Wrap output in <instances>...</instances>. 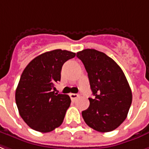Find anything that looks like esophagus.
Wrapping results in <instances>:
<instances>
[{
    "label": "esophagus",
    "instance_id": "obj_1",
    "mask_svg": "<svg viewBox=\"0 0 149 149\" xmlns=\"http://www.w3.org/2000/svg\"><path fill=\"white\" fill-rule=\"evenodd\" d=\"M70 97L72 100H75L76 98H77L78 95H77V94H72V93H71V94H70Z\"/></svg>",
    "mask_w": 149,
    "mask_h": 149
}]
</instances>
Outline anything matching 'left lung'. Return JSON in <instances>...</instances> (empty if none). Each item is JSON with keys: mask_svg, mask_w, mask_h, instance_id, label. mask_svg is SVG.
Segmentation results:
<instances>
[{"mask_svg": "<svg viewBox=\"0 0 149 149\" xmlns=\"http://www.w3.org/2000/svg\"><path fill=\"white\" fill-rule=\"evenodd\" d=\"M89 78L94 97L82 116L90 127L99 132L115 130L127 116L132 102V92L127 79L117 63L95 49L77 53Z\"/></svg>", "mask_w": 149, "mask_h": 149, "instance_id": "obj_1", "label": "left lung"}]
</instances>
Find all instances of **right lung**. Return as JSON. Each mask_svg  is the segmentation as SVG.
I'll return each mask as SVG.
<instances>
[{
  "instance_id": "obj_1",
  "label": "right lung",
  "mask_w": 149,
  "mask_h": 149,
  "mask_svg": "<svg viewBox=\"0 0 149 149\" xmlns=\"http://www.w3.org/2000/svg\"><path fill=\"white\" fill-rule=\"evenodd\" d=\"M76 53L56 49L40 54L22 73L15 91L19 115L29 127L42 133L51 132L64 120L71 100L69 95L54 93V84L61 79L65 62Z\"/></svg>"
}]
</instances>
